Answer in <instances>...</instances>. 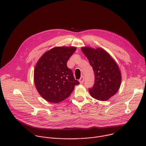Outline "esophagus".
Wrapping results in <instances>:
<instances>
[{
    "label": "esophagus",
    "mask_w": 146,
    "mask_h": 146,
    "mask_svg": "<svg viewBox=\"0 0 146 146\" xmlns=\"http://www.w3.org/2000/svg\"><path fill=\"white\" fill-rule=\"evenodd\" d=\"M84 77L83 76H82L80 79L79 80V82L80 84H82L84 82Z\"/></svg>",
    "instance_id": "1"
}]
</instances>
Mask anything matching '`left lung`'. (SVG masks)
<instances>
[{
    "label": "left lung",
    "instance_id": "obj_1",
    "mask_svg": "<svg viewBox=\"0 0 146 146\" xmlns=\"http://www.w3.org/2000/svg\"><path fill=\"white\" fill-rule=\"evenodd\" d=\"M92 66L95 76L94 84L89 89L90 96L105 101L118 91L121 84V73L112 57L104 49L89 46L81 48Z\"/></svg>",
    "mask_w": 146,
    "mask_h": 146
}]
</instances>
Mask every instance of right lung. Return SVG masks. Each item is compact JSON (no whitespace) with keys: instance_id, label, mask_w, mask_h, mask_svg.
Instances as JSON below:
<instances>
[{"instance_id":"1","label":"right lung","mask_w":146,"mask_h":146,"mask_svg":"<svg viewBox=\"0 0 146 146\" xmlns=\"http://www.w3.org/2000/svg\"><path fill=\"white\" fill-rule=\"evenodd\" d=\"M74 46L54 47L46 52L34 70V82L40 95L57 104L67 98L79 82L75 80L67 61L76 51Z\"/></svg>"}]
</instances>
